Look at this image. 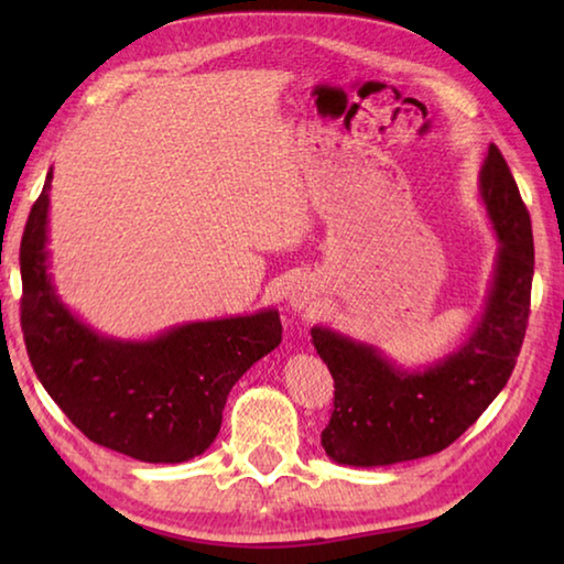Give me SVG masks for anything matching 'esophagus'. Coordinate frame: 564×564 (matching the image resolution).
Returning a JSON list of instances; mask_svg holds the SVG:
<instances>
[{
	"mask_svg": "<svg viewBox=\"0 0 564 564\" xmlns=\"http://www.w3.org/2000/svg\"><path fill=\"white\" fill-rule=\"evenodd\" d=\"M313 299H316V295H313V289L308 283H303V281H299V283H293L291 285V291H289V303H291V308L293 311H308L311 305H313Z\"/></svg>",
	"mask_w": 564,
	"mask_h": 564,
	"instance_id": "1",
	"label": "esophagus"
}]
</instances>
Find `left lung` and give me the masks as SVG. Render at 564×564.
I'll use <instances>...</instances> for the list:
<instances>
[{
    "label": "left lung",
    "instance_id": "obj_1",
    "mask_svg": "<svg viewBox=\"0 0 564 564\" xmlns=\"http://www.w3.org/2000/svg\"><path fill=\"white\" fill-rule=\"evenodd\" d=\"M480 194L500 248L482 318L455 352L425 370H400L373 346L311 328L336 383L321 433L330 460L378 467L441 453L508 383L528 330L534 246L530 214L495 144L480 171Z\"/></svg>",
    "mask_w": 564,
    "mask_h": 564
}]
</instances>
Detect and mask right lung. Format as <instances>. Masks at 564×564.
<instances>
[{"mask_svg": "<svg viewBox=\"0 0 564 564\" xmlns=\"http://www.w3.org/2000/svg\"><path fill=\"white\" fill-rule=\"evenodd\" d=\"M52 169L26 218L22 333L32 368L64 415L97 445L141 463H184L221 431L226 398L281 343L279 311L171 328L151 340H113L54 293L46 251Z\"/></svg>", "mask_w": 564, "mask_h": 564, "instance_id": "add662e5", "label": "right lung"}]
</instances>
